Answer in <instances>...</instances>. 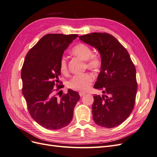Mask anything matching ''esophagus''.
Masks as SVG:
<instances>
[{
  "instance_id": "1",
  "label": "esophagus",
  "mask_w": 157,
  "mask_h": 157,
  "mask_svg": "<svg viewBox=\"0 0 157 157\" xmlns=\"http://www.w3.org/2000/svg\"><path fill=\"white\" fill-rule=\"evenodd\" d=\"M85 92H79V95H80V97H82V96H83L84 95H85Z\"/></svg>"
}]
</instances>
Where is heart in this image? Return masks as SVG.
I'll return each instance as SVG.
<instances>
[{
    "label": "heart",
    "instance_id": "heart-1",
    "mask_svg": "<svg viewBox=\"0 0 157 157\" xmlns=\"http://www.w3.org/2000/svg\"><path fill=\"white\" fill-rule=\"evenodd\" d=\"M71 52L75 56L86 61L87 68L96 70L100 67L101 63L100 58L98 55L92 53V50L88 45L84 43H79L74 46ZM59 65L61 73H65L67 72V61L65 56L61 57ZM93 80L94 77L90 73L76 75L68 82V86L72 89L84 91L90 86Z\"/></svg>",
    "mask_w": 157,
    "mask_h": 157
}]
</instances>
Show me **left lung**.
Instances as JSON below:
<instances>
[{
  "instance_id": "8db88e82",
  "label": "left lung",
  "mask_w": 157,
  "mask_h": 157,
  "mask_svg": "<svg viewBox=\"0 0 157 157\" xmlns=\"http://www.w3.org/2000/svg\"><path fill=\"white\" fill-rule=\"evenodd\" d=\"M79 39L101 56V71L94 87L104 94L94 96L93 120L108 128L120 125L134 107L137 90L135 66L126 49L110 34L93 33Z\"/></svg>"
}]
</instances>
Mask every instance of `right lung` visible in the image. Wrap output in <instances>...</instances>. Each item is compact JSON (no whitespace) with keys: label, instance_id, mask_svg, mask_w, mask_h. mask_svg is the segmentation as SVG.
Returning <instances> with one entry per match:
<instances>
[{"label":"right lung","instance_id":"obj_1","mask_svg":"<svg viewBox=\"0 0 157 157\" xmlns=\"http://www.w3.org/2000/svg\"><path fill=\"white\" fill-rule=\"evenodd\" d=\"M78 36L44 35L28 52L23 65L22 92L28 111L33 120L48 130H58L67 126L73 119L75 106L80 99L78 93L71 89L59 99L56 94L63 87L58 84H61L59 59Z\"/></svg>","mask_w":157,"mask_h":157}]
</instances>
